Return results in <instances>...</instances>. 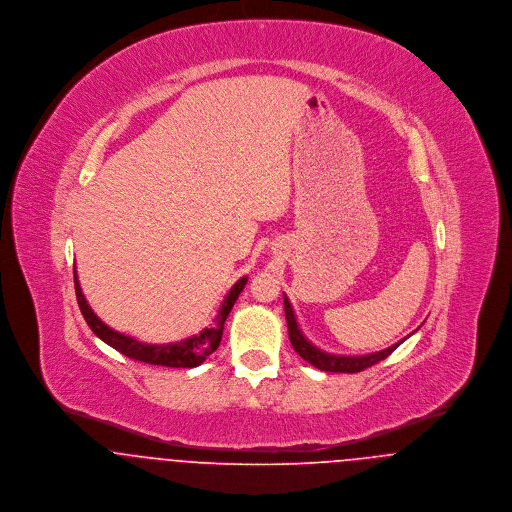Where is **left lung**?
I'll list each match as a JSON object with an SVG mask.
<instances>
[{
	"label": "left lung",
	"mask_w": 512,
	"mask_h": 512,
	"mask_svg": "<svg viewBox=\"0 0 512 512\" xmlns=\"http://www.w3.org/2000/svg\"><path fill=\"white\" fill-rule=\"evenodd\" d=\"M284 309H286V321H288V331H290V341H292V347L295 349V353L315 366L319 370H325V372H361L368 366L376 365L380 361H384L388 355H392L400 343H394L392 347L384 349V351H378V353H370V355H363V357H341V355H329L321 349H317L315 345H311L299 325H297V319H295V313H293L292 303L288 299V295H284Z\"/></svg>",
	"instance_id": "1"
}]
</instances>
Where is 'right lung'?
I'll return each instance as SVG.
<instances>
[{"label":"right lung","instance_id":"add662e5","mask_svg":"<svg viewBox=\"0 0 512 512\" xmlns=\"http://www.w3.org/2000/svg\"><path fill=\"white\" fill-rule=\"evenodd\" d=\"M248 278H240L230 292L226 293L222 307H220L219 315L215 319L213 327L203 329L199 335H193L185 341H177V343H167V345H147L134 337H128L124 333L114 331L112 327H108L88 305L84 293L80 290L78 278H76V270H74V292H76V301L78 307L82 311V317L86 319L88 327L92 329V333L96 337H100L106 345H110L112 349H116L118 353L147 363V365L171 366V368H193L199 366L211 353L217 351L220 339H222V329H224V321L234 305V301L238 299L240 292L244 290Z\"/></svg>","mask_w":512,"mask_h":512}]
</instances>
